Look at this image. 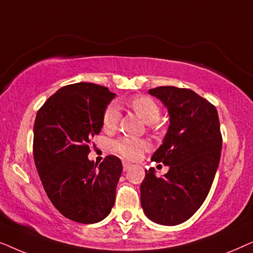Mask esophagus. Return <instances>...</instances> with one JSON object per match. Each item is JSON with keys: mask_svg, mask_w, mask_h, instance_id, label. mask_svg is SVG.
<instances>
[{"mask_svg": "<svg viewBox=\"0 0 253 253\" xmlns=\"http://www.w3.org/2000/svg\"><path fill=\"white\" fill-rule=\"evenodd\" d=\"M130 167H131V165L129 164V162H126V161H123V170H124V171L129 170Z\"/></svg>", "mask_w": 253, "mask_h": 253, "instance_id": "34e87169", "label": "esophagus"}]
</instances>
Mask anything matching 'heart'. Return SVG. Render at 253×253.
Here are the masks:
<instances>
[{"mask_svg": "<svg viewBox=\"0 0 253 253\" xmlns=\"http://www.w3.org/2000/svg\"><path fill=\"white\" fill-rule=\"evenodd\" d=\"M126 105L138 117L145 123L150 124L151 129L157 127V122L160 117V107L153 98L148 95H134L126 101ZM121 114L115 105L107 106L102 115V127L107 132H113L117 129L120 123ZM150 148V144L145 139H134V138H120L112 143V150L121 157L137 160L145 151Z\"/></svg>", "mask_w": 253, "mask_h": 253, "instance_id": "b5f03b06", "label": "heart"}]
</instances>
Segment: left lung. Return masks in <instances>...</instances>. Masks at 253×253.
Returning <instances> with one entry per match:
<instances>
[{"mask_svg": "<svg viewBox=\"0 0 253 253\" xmlns=\"http://www.w3.org/2000/svg\"><path fill=\"white\" fill-rule=\"evenodd\" d=\"M168 108L170 126L152 160L169 166L162 177L145 170L140 203L148 219L176 226L195 214L209 195L220 162L222 136L216 108L189 88L148 91Z\"/></svg>", "mask_w": 253, "mask_h": 253, "instance_id": "left-lung-1", "label": "left lung"}]
</instances>
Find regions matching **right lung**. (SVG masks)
Returning a JSON list of instances; mask_svg holds the SVG:
<instances>
[{
	"label": "right lung",
	"instance_id": "add662e5",
	"mask_svg": "<svg viewBox=\"0 0 253 253\" xmlns=\"http://www.w3.org/2000/svg\"><path fill=\"white\" fill-rule=\"evenodd\" d=\"M115 94L93 83L67 85L49 96L34 122L33 157L48 198L79 223L105 219L115 204L122 162L107 155L99 166L87 155L92 137Z\"/></svg>",
	"mask_w": 253,
	"mask_h": 253
}]
</instances>
